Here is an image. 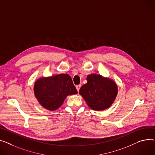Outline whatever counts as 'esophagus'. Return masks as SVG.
Masks as SVG:
<instances>
[{
    "mask_svg": "<svg viewBox=\"0 0 155 155\" xmlns=\"http://www.w3.org/2000/svg\"><path fill=\"white\" fill-rule=\"evenodd\" d=\"M80 87H81V85H77V86H76V88H77V91H79V90H80Z\"/></svg>",
    "mask_w": 155,
    "mask_h": 155,
    "instance_id": "esophagus-1",
    "label": "esophagus"
}]
</instances>
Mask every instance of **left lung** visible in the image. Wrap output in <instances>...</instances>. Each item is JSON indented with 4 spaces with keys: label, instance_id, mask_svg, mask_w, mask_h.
Instances as JSON below:
<instances>
[{
    "label": "left lung",
    "instance_id": "1",
    "mask_svg": "<svg viewBox=\"0 0 155 155\" xmlns=\"http://www.w3.org/2000/svg\"><path fill=\"white\" fill-rule=\"evenodd\" d=\"M87 84L80 89V94L91 109L100 111L108 108L114 101L118 87L113 80L97 74L87 76Z\"/></svg>",
    "mask_w": 155,
    "mask_h": 155
}]
</instances>
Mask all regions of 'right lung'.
Returning a JSON list of instances; mask_svg holds the SVG:
<instances>
[{
  "label": "right lung",
  "instance_id": "obj_1",
  "mask_svg": "<svg viewBox=\"0 0 155 155\" xmlns=\"http://www.w3.org/2000/svg\"><path fill=\"white\" fill-rule=\"evenodd\" d=\"M34 90L40 104L50 111L58 108L68 95L78 93L68 74L41 78L36 81Z\"/></svg>",
  "mask_w": 155,
  "mask_h": 155
}]
</instances>
